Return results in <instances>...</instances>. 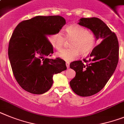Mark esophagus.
<instances>
[{"instance_id": "1", "label": "esophagus", "mask_w": 124, "mask_h": 124, "mask_svg": "<svg viewBox=\"0 0 124 124\" xmlns=\"http://www.w3.org/2000/svg\"><path fill=\"white\" fill-rule=\"evenodd\" d=\"M66 67H67V68H70V63H68V62H66Z\"/></svg>"}]
</instances>
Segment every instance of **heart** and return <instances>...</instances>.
I'll use <instances>...</instances> for the list:
<instances>
[{
    "label": "heart",
    "mask_w": 124,
    "mask_h": 124,
    "mask_svg": "<svg viewBox=\"0 0 124 124\" xmlns=\"http://www.w3.org/2000/svg\"><path fill=\"white\" fill-rule=\"evenodd\" d=\"M66 39L71 40L69 49H63L58 54V56L66 61H71L81 55H87L94 49L96 37L89 32L86 28L77 24H72L66 28V38L61 32H58L51 37V42L58 50H61Z\"/></svg>",
    "instance_id": "b5f03b06"
}]
</instances>
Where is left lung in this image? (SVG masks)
I'll return each mask as SVG.
<instances>
[{
    "label": "left lung",
    "mask_w": 124,
    "mask_h": 124,
    "mask_svg": "<svg viewBox=\"0 0 124 124\" xmlns=\"http://www.w3.org/2000/svg\"><path fill=\"white\" fill-rule=\"evenodd\" d=\"M78 24L90 29L96 39L102 40L87 60L70 64L76 72L70 82L72 90L81 97H89L99 92L115 71L118 61V42L115 34L98 18H81Z\"/></svg>",
    "instance_id": "obj_1"
}]
</instances>
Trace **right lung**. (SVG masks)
<instances>
[{
	"label": "right lung",
	"instance_id": "obj_1",
	"mask_svg": "<svg viewBox=\"0 0 124 124\" xmlns=\"http://www.w3.org/2000/svg\"><path fill=\"white\" fill-rule=\"evenodd\" d=\"M65 24L60 16H39L22 21L15 28L8 55L16 80L27 92H46L53 83V75L66 70L63 60L48 58L53 53V47L47 39L60 32Z\"/></svg>",
	"mask_w": 124,
	"mask_h": 124
}]
</instances>
